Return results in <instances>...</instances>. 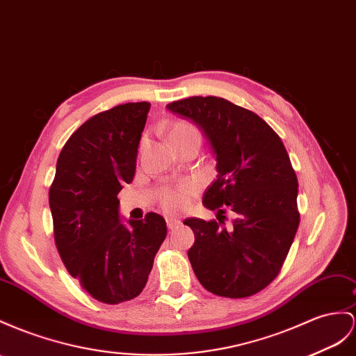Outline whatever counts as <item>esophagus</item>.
<instances>
[{
	"mask_svg": "<svg viewBox=\"0 0 356 356\" xmlns=\"http://www.w3.org/2000/svg\"><path fill=\"white\" fill-rule=\"evenodd\" d=\"M180 225V221L176 220V218H167V227L170 230H175Z\"/></svg>",
	"mask_w": 356,
	"mask_h": 356,
	"instance_id": "1",
	"label": "esophagus"
}]
</instances>
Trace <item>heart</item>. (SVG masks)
<instances>
[{
  "instance_id": "heart-1",
  "label": "heart",
  "mask_w": 356,
  "mask_h": 356,
  "mask_svg": "<svg viewBox=\"0 0 356 356\" xmlns=\"http://www.w3.org/2000/svg\"><path fill=\"white\" fill-rule=\"evenodd\" d=\"M168 140L172 145L185 144V143H195L200 145L202 141V134L198 127L189 122L177 120L171 123L168 129ZM197 185L194 181H184L176 188H168L163 191L159 198V203L165 212H179L189 204V200L195 194Z\"/></svg>"
}]
</instances>
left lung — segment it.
I'll use <instances>...</instances> for the list:
<instances>
[{"label":"left lung","mask_w":356,"mask_h":356,"mask_svg":"<svg viewBox=\"0 0 356 356\" xmlns=\"http://www.w3.org/2000/svg\"><path fill=\"white\" fill-rule=\"evenodd\" d=\"M167 108L202 127L216 154L218 176L203 204L218 221H184L195 234L191 266L216 296L256 295L280 273L299 225L298 177L284 144L261 117L222 97L194 96ZM227 208L236 216L230 229Z\"/></svg>","instance_id":"obj_1"}]
</instances>
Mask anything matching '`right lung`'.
Here are the masks:
<instances>
[{
    "label": "right lung",
    "instance_id": "1",
    "mask_svg": "<svg viewBox=\"0 0 356 356\" xmlns=\"http://www.w3.org/2000/svg\"><path fill=\"white\" fill-rule=\"evenodd\" d=\"M149 102L102 111L70 135L49 188L54 239L66 269L99 302L138 296L167 236L165 220L149 212L124 225L117 194L135 176Z\"/></svg>",
    "mask_w": 356,
    "mask_h": 356
}]
</instances>
